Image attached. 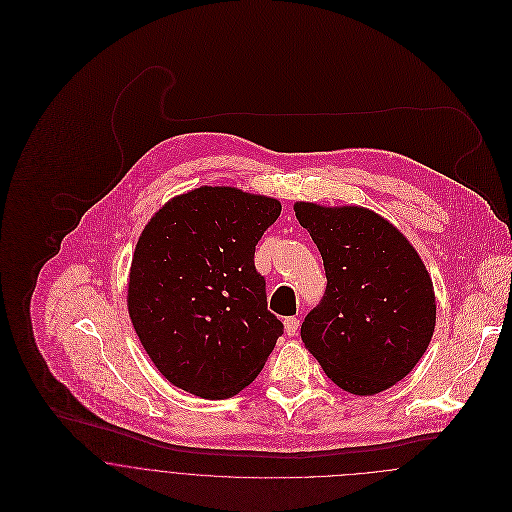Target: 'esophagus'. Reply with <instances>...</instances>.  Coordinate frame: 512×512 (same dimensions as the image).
<instances>
[{
	"mask_svg": "<svg viewBox=\"0 0 512 512\" xmlns=\"http://www.w3.org/2000/svg\"><path fill=\"white\" fill-rule=\"evenodd\" d=\"M284 329H286V333L293 337L295 333H297V329H299V319H295V317H288L286 321H284Z\"/></svg>",
	"mask_w": 512,
	"mask_h": 512,
	"instance_id": "1",
	"label": "esophagus"
}]
</instances>
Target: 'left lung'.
Instances as JSON below:
<instances>
[{
    "label": "left lung",
    "mask_w": 512,
    "mask_h": 512,
    "mask_svg": "<svg viewBox=\"0 0 512 512\" xmlns=\"http://www.w3.org/2000/svg\"><path fill=\"white\" fill-rule=\"evenodd\" d=\"M317 244L327 288L301 323L305 349L325 374L357 396L402 380L436 327L432 278L406 236L365 207L295 203Z\"/></svg>",
    "instance_id": "left-lung-1"
}]
</instances>
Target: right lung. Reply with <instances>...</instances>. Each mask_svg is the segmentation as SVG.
Returning a JSON list of instances; mask_svg holds the SVG:
<instances>
[{
	"label": "right lung",
	"mask_w": 512,
	"mask_h": 512,
	"mask_svg": "<svg viewBox=\"0 0 512 512\" xmlns=\"http://www.w3.org/2000/svg\"><path fill=\"white\" fill-rule=\"evenodd\" d=\"M282 213L236 187L173 197L134 250L128 311L151 363L177 388L222 400L246 388L284 333L254 252Z\"/></svg>",
	"instance_id": "right-lung-1"
}]
</instances>
